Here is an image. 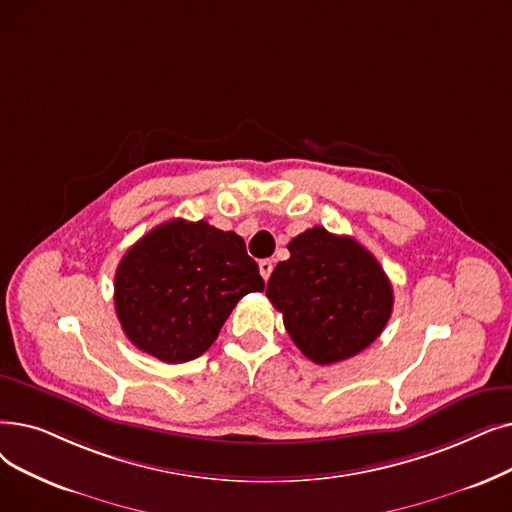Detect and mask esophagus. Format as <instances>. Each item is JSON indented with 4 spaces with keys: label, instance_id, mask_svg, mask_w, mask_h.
<instances>
[{
    "label": "esophagus",
    "instance_id": "34e87169",
    "mask_svg": "<svg viewBox=\"0 0 512 512\" xmlns=\"http://www.w3.org/2000/svg\"><path fill=\"white\" fill-rule=\"evenodd\" d=\"M272 270H274V263L270 259H261L259 261V274L263 276V280H270Z\"/></svg>",
    "mask_w": 512,
    "mask_h": 512
}]
</instances>
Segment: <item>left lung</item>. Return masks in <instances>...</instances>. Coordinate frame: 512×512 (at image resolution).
I'll list each match as a JSON object with an SVG mask.
<instances>
[{
	"mask_svg": "<svg viewBox=\"0 0 512 512\" xmlns=\"http://www.w3.org/2000/svg\"><path fill=\"white\" fill-rule=\"evenodd\" d=\"M288 251L265 295L305 358L337 364L374 343L393 309L391 282L374 255L320 226L295 236Z\"/></svg>",
	"mask_w": 512,
	"mask_h": 512,
	"instance_id": "1",
	"label": "left lung"
}]
</instances>
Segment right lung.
<instances>
[{"label": "right lung", "mask_w": 512, "mask_h": 512, "mask_svg": "<svg viewBox=\"0 0 512 512\" xmlns=\"http://www.w3.org/2000/svg\"><path fill=\"white\" fill-rule=\"evenodd\" d=\"M263 286L238 234L203 219H171L123 255L115 309L133 345L161 362L182 364L203 355L236 303Z\"/></svg>", "instance_id": "1"}]
</instances>
